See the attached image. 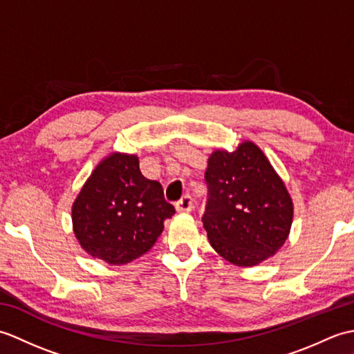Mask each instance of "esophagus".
Returning a JSON list of instances; mask_svg holds the SVG:
<instances>
[{"label":"esophagus","instance_id":"obj_1","mask_svg":"<svg viewBox=\"0 0 354 354\" xmlns=\"http://www.w3.org/2000/svg\"><path fill=\"white\" fill-rule=\"evenodd\" d=\"M176 209L179 213H187L193 209V198L190 194H184V196L176 202Z\"/></svg>","mask_w":354,"mask_h":354}]
</instances>
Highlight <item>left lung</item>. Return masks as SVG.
Masks as SVG:
<instances>
[{
  "mask_svg": "<svg viewBox=\"0 0 354 354\" xmlns=\"http://www.w3.org/2000/svg\"><path fill=\"white\" fill-rule=\"evenodd\" d=\"M205 183L202 222L217 254L246 268L280 250L289 236L293 204L281 178L254 142L209 155Z\"/></svg>",
  "mask_w": 354,
  "mask_h": 354,
  "instance_id": "left-lung-1",
  "label": "left lung"
}]
</instances>
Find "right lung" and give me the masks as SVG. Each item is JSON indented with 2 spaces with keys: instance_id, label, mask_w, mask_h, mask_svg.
Listing matches in <instances>:
<instances>
[{
  "instance_id": "obj_1",
  "label": "right lung",
  "mask_w": 354,
  "mask_h": 354,
  "mask_svg": "<svg viewBox=\"0 0 354 354\" xmlns=\"http://www.w3.org/2000/svg\"><path fill=\"white\" fill-rule=\"evenodd\" d=\"M71 214L80 246L117 266L155 245L175 207L165 201L160 183L141 175L138 156L112 153L82 187Z\"/></svg>"
}]
</instances>
